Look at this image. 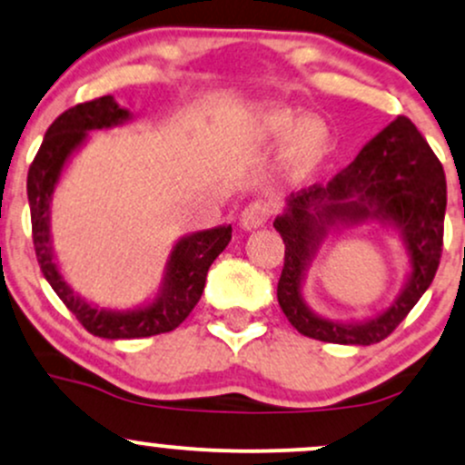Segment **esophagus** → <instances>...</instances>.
I'll return each instance as SVG.
<instances>
[{"instance_id":"1","label":"esophagus","mask_w":465,"mask_h":465,"mask_svg":"<svg viewBox=\"0 0 465 465\" xmlns=\"http://www.w3.org/2000/svg\"><path fill=\"white\" fill-rule=\"evenodd\" d=\"M271 218V203L269 201H255L249 203L242 212H240V227L247 229H258L266 225V221Z\"/></svg>"}]
</instances>
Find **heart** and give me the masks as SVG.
I'll return each instance as SVG.
<instances>
[{"label": "heart", "instance_id": "1", "mask_svg": "<svg viewBox=\"0 0 465 465\" xmlns=\"http://www.w3.org/2000/svg\"><path fill=\"white\" fill-rule=\"evenodd\" d=\"M249 135L260 143L282 142L280 170L292 181L317 173L334 151V133L319 115H300L284 104H262L249 120Z\"/></svg>", "mask_w": 465, "mask_h": 465}]
</instances>
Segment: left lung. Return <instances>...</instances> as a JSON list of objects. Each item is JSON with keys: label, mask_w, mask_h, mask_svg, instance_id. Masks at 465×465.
I'll return each instance as SVG.
<instances>
[{"label": "left lung", "mask_w": 465, "mask_h": 465, "mask_svg": "<svg viewBox=\"0 0 465 465\" xmlns=\"http://www.w3.org/2000/svg\"><path fill=\"white\" fill-rule=\"evenodd\" d=\"M446 177L440 159L409 117L400 115L371 137L348 168L325 185L286 199L273 227L284 240V269L277 302L297 332L325 343L371 345L396 330L430 286L441 258ZM365 222L393 228L403 240L410 273L385 312L361 322H336L302 300V282L322 240L332 231Z\"/></svg>", "instance_id": "left-lung-1"}]
</instances>
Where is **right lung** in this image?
Listing matches in <instances>:
<instances>
[{"instance_id": "1", "label": "right lung", "mask_w": 465, "mask_h": 465, "mask_svg": "<svg viewBox=\"0 0 465 465\" xmlns=\"http://www.w3.org/2000/svg\"><path fill=\"white\" fill-rule=\"evenodd\" d=\"M133 120L129 109H122L114 95L83 103L67 109L52 122L45 140L28 170V203L32 216V240L36 260L45 280L76 319L100 339H142L170 332L196 306L205 288L207 271L232 240V225H218L181 236L165 262L162 284L151 302L137 308H104L84 300L69 286L58 269L52 247V199L69 159L89 140L92 131H106Z\"/></svg>"}]
</instances>
